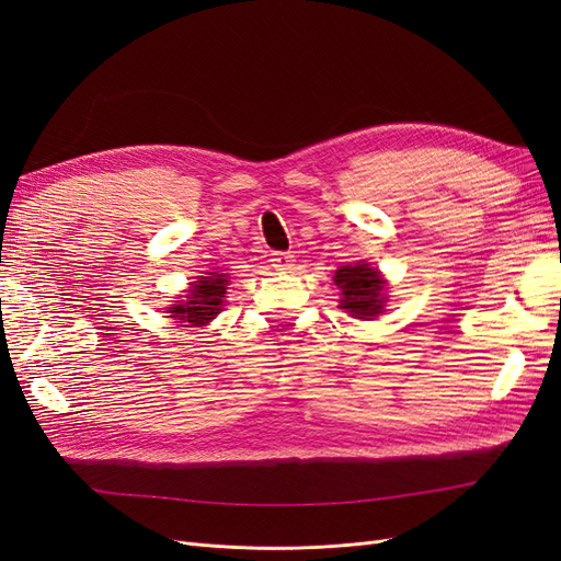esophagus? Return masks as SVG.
Returning <instances> with one entry per match:
<instances>
[{"label":"esophagus","mask_w":561,"mask_h":561,"mask_svg":"<svg viewBox=\"0 0 561 561\" xmlns=\"http://www.w3.org/2000/svg\"><path fill=\"white\" fill-rule=\"evenodd\" d=\"M295 262V254L290 252H274L271 254V266L278 268V271H290Z\"/></svg>","instance_id":"34e87169"}]
</instances>
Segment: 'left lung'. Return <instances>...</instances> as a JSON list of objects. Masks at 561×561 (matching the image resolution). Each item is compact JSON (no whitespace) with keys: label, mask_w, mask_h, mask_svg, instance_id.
<instances>
[{"label":"left lung","mask_w":561,"mask_h":561,"mask_svg":"<svg viewBox=\"0 0 561 561\" xmlns=\"http://www.w3.org/2000/svg\"><path fill=\"white\" fill-rule=\"evenodd\" d=\"M334 283L342 287V309L351 316L369 320L383 309V280L379 271L367 264L342 266L334 274Z\"/></svg>","instance_id":"obj_1"}]
</instances>
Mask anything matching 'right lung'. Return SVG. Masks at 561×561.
<instances>
[{"label":"right lung","mask_w":561,"mask_h":561,"mask_svg":"<svg viewBox=\"0 0 561 561\" xmlns=\"http://www.w3.org/2000/svg\"><path fill=\"white\" fill-rule=\"evenodd\" d=\"M227 280L222 274L203 276L186 295V301L173 304L171 318L178 322H186L184 328H201L210 322L219 311H222V301L227 295Z\"/></svg>","instance_id":"right-lung-1"}]
</instances>
